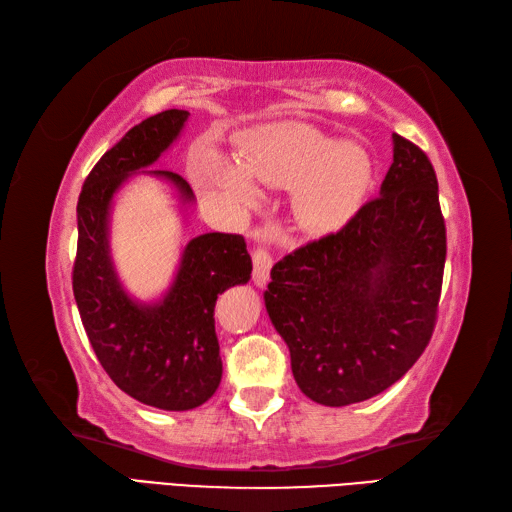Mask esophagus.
I'll use <instances>...</instances> for the list:
<instances>
[{
  "label": "esophagus",
  "mask_w": 512,
  "mask_h": 512,
  "mask_svg": "<svg viewBox=\"0 0 512 512\" xmlns=\"http://www.w3.org/2000/svg\"><path fill=\"white\" fill-rule=\"evenodd\" d=\"M252 260H254V284L265 286L267 280H269V271L273 267L271 254L267 252L265 247H256L254 254H252Z\"/></svg>",
  "instance_id": "1"
}]
</instances>
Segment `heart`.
I'll return each instance as SVG.
<instances>
[{
	"label": "heart",
	"mask_w": 512,
	"mask_h": 512,
	"mask_svg": "<svg viewBox=\"0 0 512 512\" xmlns=\"http://www.w3.org/2000/svg\"><path fill=\"white\" fill-rule=\"evenodd\" d=\"M199 186L236 206L258 202L256 182L293 189L297 221L308 232L343 228L365 199L371 158L358 143H336L302 123H284L260 132L239 162L202 149L191 162Z\"/></svg>",
	"instance_id": "1"
}]
</instances>
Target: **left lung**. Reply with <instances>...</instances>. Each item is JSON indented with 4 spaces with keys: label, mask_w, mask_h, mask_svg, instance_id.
I'll use <instances>...</instances> for the list:
<instances>
[{
    "label": "left lung",
    "mask_w": 512,
    "mask_h": 512,
    "mask_svg": "<svg viewBox=\"0 0 512 512\" xmlns=\"http://www.w3.org/2000/svg\"><path fill=\"white\" fill-rule=\"evenodd\" d=\"M445 252L432 162L393 134L380 195L271 269L265 306L306 397L365 402L417 363L434 330Z\"/></svg>",
    "instance_id": "1"
}]
</instances>
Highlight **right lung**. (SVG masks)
I'll list each match as a JSON object with an SVG mask.
<instances>
[{
  "label": "right lung",
  "instance_id": "1",
  "mask_svg": "<svg viewBox=\"0 0 512 512\" xmlns=\"http://www.w3.org/2000/svg\"><path fill=\"white\" fill-rule=\"evenodd\" d=\"M189 112L171 108L141 121L99 158L78 199V254L73 295L82 326L104 371L123 393L160 410H191L215 395L221 356L215 332L217 297L252 278L241 234L206 232L186 243L167 293L139 302L117 276L110 256V208L136 173L167 180L182 204L195 195L173 171H145L178 139Z\"/></svg>",
  "mask_w": 512,
  "mask_h": 512
}]
</instances>
